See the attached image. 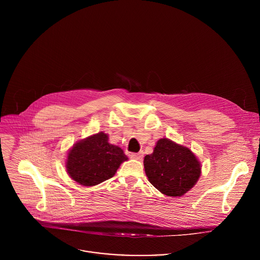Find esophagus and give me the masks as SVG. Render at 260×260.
<instances>
[{
	"label": "esophagus",
	"mask_w": 260,
	"mask_h": 260,
	"mask_svg": "<svg viewBox=\"0 0 260 260\" xmlns=\"http://www.w3.org/2000/svg\"><path fill=\"white\" fill-rule=\"evenodd\" d=\"M129 157L133 159H137V160H142L143 159V153L139 152V153H131Z\"/></svg>",
	"instance_id": "34e87169"
}]
</instances>
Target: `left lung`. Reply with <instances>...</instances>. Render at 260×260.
<instances>
[{"label": "left lung", "mask_w": 260, "mask_h": 260, "mask_svg": "<svg viewBox=\"0 0 260 260\" xmlns=\"http://www.w3.org/2000/svg\"><path fill=\"white\" fill-rule=\"evenodd\" d=\"M148 180L168 197H182L197 184L202 167L187 147L167 138L157 141L152 154L144 158Z\"/></svg>", "instance_id": "8db88e82"}]
</instances>
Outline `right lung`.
<instances>
[{"instance_id":"right-lung-1","label":"right lung","mask_w":260,"mask_h":260,"mask_svg":"<svg viewBox=\"0 0 260 260\" xmlns=\"http://www.w3.org/2000/svg\"><path fill=\"white\" fill-rule=\"evenodd\" d=\"M127 159L121 148L110 144L108 135L100 132L74 144L66 168L74 181L88 187L112 178Z\"/></svg>"}]
</instances>
